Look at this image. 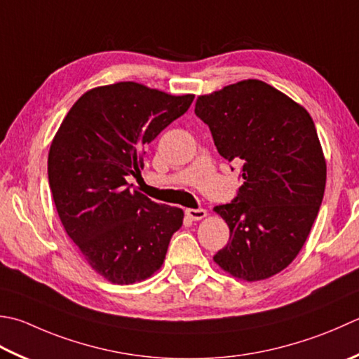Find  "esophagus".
Masks as SVG:
<instances>
[{"label": "esophagus", "instance_id": "34e87169", "mask_svg": "<svg viewBox=\"0 0 359 359\" xmlns=\"http://www.w3.org/2000/svg\"><path fill=\"white\" fill-rule=\"evenodd\" d=\"M185 213L191 221H201L207 216V210H203V208H187Z\"/></svg>", "mask_w": 359, "mask_h": 359}]
</instances>
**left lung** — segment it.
Listing matches in <instances>:
<instances>
[{"label":"left lung","mask_w":359,"mask_h":359,"mask_svg":"<svg viewBox=\"0 0 359 359\" xmlns=\"http://www.w3.org/2000/svg\"><path fill=\"white\" fill-rule=\"evenodd\" d=\"M217 152L243 163V185L216 205L230 229L213 257L231 277L258 282L292 263L324 199L327 163L305 107L258 79L240 81L196 101Z\"/></svg>","instance_id":"obj_1"}]
</instances>
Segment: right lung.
Returning <instances> with one entry per match:
<instances>
[{"label":"right lung","instance_id":"1","mask_svg":"<svg viewBox=\"0 0 359 359\" xmlns=\"http://www.w3.org/2000/svg\"><path fill=\"white\" fill-rule=\"evenodd\" d=\"M193 100L138 82L96 87L74 102L54 135L48 179L62 226L110 283L152 277L184 224V210L130 191L126 179L140 174L146 146Z\"/></svg>","mask_w":359,"mask_h":359}]
</instances>
